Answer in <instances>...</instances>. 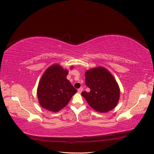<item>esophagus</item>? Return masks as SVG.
<instances>
[{
    "instance_id": "1",
    "label": "esophagus",
    "mask_w": 154,
    "mask_h": 154,
    "mask_svg": "<svg viewBox=\"0 0 154 154\" xmlns=\"http://www.w3.org/2000/svg\"><path fill=\"white\" fill-rule=\"evenodd\" d=\"M82 90H83V88L81 87V88H80L79 89H78V92H79V93H82Z\"/></svg>"
}]
</instances>
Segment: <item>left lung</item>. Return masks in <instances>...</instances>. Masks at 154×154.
<instances>
[{
    "instance_id": "8db88e82",
    "label": "left lung",
    "mask_w": 154,
    "mask_h": 154,
    "mask_svg": "<svg viewBox=\"0 0 154 154\" xmlns=\"http://www.w3.org/2000/svg\"><path fill=\"white\" fill-rule=\"evenodd\" d=\"M85 79L90 91L81 94L89 106L100 113L114 109L120 98V88L112 73L106 68L98 66L88 70Z\"/></svg>"
}]
</instances>
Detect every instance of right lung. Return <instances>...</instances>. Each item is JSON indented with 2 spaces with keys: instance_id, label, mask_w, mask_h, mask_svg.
<instances>
[{
  "instance_id": "add662e5",
  "label": "right lung",
  "mask_w": 154,
  "mask_h": 154,
  "mask_svg": "<svg viewBox=\"0 0 154 154\" xmlns=\"http://www.w3.org/2000/svg\"><path fill=\"white\" fill-rule=\"evenodd\" d=\"M73 66L70 67L72 70ZM68 70L59 64L48 67L40 80L37 94L39 104L44 109L57 112L65 107L77 91L67 80Z\"/></svg>"
}]
</instances>
